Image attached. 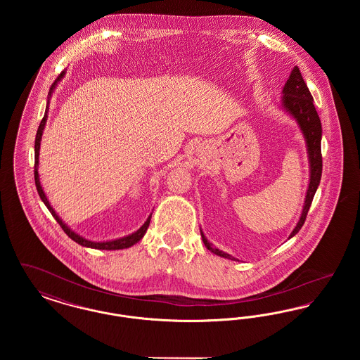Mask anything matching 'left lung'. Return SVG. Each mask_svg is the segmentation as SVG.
Returning <instances> with one entry per match:
<instances>
[{
	"instance_id": "left-lung-1",
	"label": "left lung",
	"mask_w": 360,
	"mask_h": 360,
	"mask_svg": "<svg viewBox=\"0 0 360 360\" xmlns=\"http://www.w3.org/2000/svg\"><path fill=\"white\" fill-rule=\"evenodd\" d=\"M282 106L286 109V112H289L291 116L297 120L304 137L307 140V147H308L309 163H310V181H309L308 191H307V198H305V204L304 209L300 217V221L295 225V228L292 229V232L289 236V239L292 238L294 235L298 233V231L302 228V225L307 220L308 216V210L314 193L320 185V179H321V172H323V156H321V121L317 115V110L314 108L313 103V97L309 91L308 86L305 84L301 71L295 66L291 71L289 79L286 81L285 87H283V97H282ZM201 236L202 241L205 244L206 248L209 251H212L213 254L219 255V257H226V259H235V257L225 254L223 251H220L216 247H212V244L206 240L205 235L201 231Z\"/></svg>"
}]
</instances>
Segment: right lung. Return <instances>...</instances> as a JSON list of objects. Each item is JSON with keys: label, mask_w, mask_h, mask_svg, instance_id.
Wrapping results in <instances>:
<instances>
[{"label": "right lung", "mask_w": 360, "mask_h": 360, "mask_svg": "<svg viewBox=\"0 0 360 360\" xmlns=\"http://www.w3.org/2000/svg\"><path fill=\"white\" fill-rule=\"evenodd\" d=\"M63 77H65V71H62V72L58 75V78L55 79V82H53V84L51 85V87H50V91H49V98L51 97L52 91H53V89H55L56 84H58V82H59V81H60ZM49 101H50V100H49ZM49 103H47V108H46V113H44V117H43V120L40 121V125H39V128H37V134H36V139H34V185H36L37 193H39V195H40L41 201L44 202V205L49 207V210L51 212V214L53 216V219L56 220V223L59 224V225L62 226V229L66 232V235L69 236L70 239L74 240L75 243H78V244H81V245H84V247H89V248H96V250H122V248H128V247H131V245L136 244L137 241H140L141 238L144 236V233L147 232V228H148L150 221H151V214H150V217L147 219V221L143 224V225L140 226V229H137L135 233H132V235H128V236H125V238H121V239L97 243V241H90V240L84 239V238H82V236H79L78 233L72 232V231L70 229L69 226H68L66 224L63 223V221L60 220V217H59V216L55 213V210L52 209V206L50 205V202H49V200H47L46 194H44V191H43V188H41V185H40V179H39V172H37V166H39V150H40V140H41L43 129H44V125H46V121H47Z\"/></svg>", "instance_id": "1"}]
</instances>
